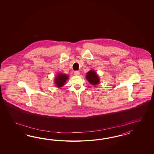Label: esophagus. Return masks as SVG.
<instances>
[{
	"instance_id": "34e87169",
	"label": "esophagus",
	"mask_w": 154,
	"mask_h": 154,
	"mask_svg": "<svg viewBox=\"0 0 154 154\" xmlns=\"http://www.w3.org/2000/svg\"><path fill=\"white\" fill-rule=\"evenodd\" d=\"M74 75H80V72H79V71H77V70H75L74 72Z\"/></svg>"
}]
</instances>
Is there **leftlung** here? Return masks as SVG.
I'll return each instance as SVG.
<instances>
[{
  "mask_svg": "<svg viewBox=\"0 0 154 154\" xmlns=\"http://www.w3.org/2000/svg\"><path fill=\"white\" fill-rule=\"evenodd\" d=\"M86 78L90 82V84L93 85H97L99 84V78L97 73L94 70H90L88 72L86 75Z\"/></svg>",
  "mask_w": 154,
  "mask_h": 154,
  "instance_id": "1",
  "label": "left lung"
}]
</instances>
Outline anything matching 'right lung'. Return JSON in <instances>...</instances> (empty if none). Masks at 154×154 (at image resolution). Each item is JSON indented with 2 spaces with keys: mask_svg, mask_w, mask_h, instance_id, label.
Returning a JSON list of instances; mask_svg holds the SVG:
<instances>
[{
  "mask_svg": "<svg viewBox=\"0 0 154 154\" xmlns=\"http://www.w3.org/2000/svg\"><path fill=\"white\" fill-rule=\"evenodd\" d=\"M68 75H64L63 73H59L56 75L55 79V83L56 84L57 88H61L65 84V82L68 79Z\"/></svg>",
  "mask_w": 154,
  "mask_h": 154,
  "instance_id": "obj_1",
  "label": "right lung"
}]
</instances>
